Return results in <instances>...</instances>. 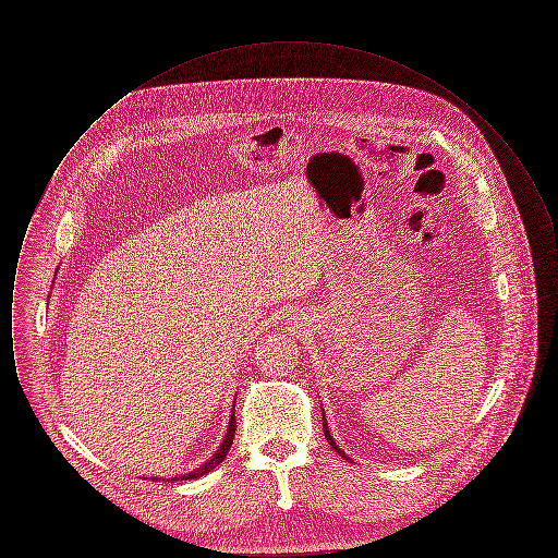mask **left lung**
I'll list each match as a JSON object with an SVG mask.
<instances>
[{
	"label": "left lung",
	"mask_w": 558,
	"mask_h": 558,
	"mask_svg": "<svg viewBox=\"0 0 558 558\" xmlns=\"http://www.w3.org/2000/svg\"><path fill=\"white\" fill-rule=\"evenodd\" d=\"M322 426H324V437H326V441H328V446H332L335 450L339 451L343 458H347L345 451L341 450L337 444H335V439H332V435H330V430H328V425H326V418H324V423H322ZM349 460V458H347Z\"/></svg>",
	"instance_id": "8db88e82"
}]
</instances>
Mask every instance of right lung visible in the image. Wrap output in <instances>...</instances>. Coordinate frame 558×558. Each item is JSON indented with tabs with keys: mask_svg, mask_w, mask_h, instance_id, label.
<instances>
[{
	"mask_svg": "<svg viewBox=\"0 0 558 558\" xmlns=\"http://www.w3.org/2000/svg\"><path fill=\"white\" fill-rule=\"evenodd\" d=\"M234 405H236V403H234ZM234 433H236V416H234V412H232V416H230V425H228V433H226V439L221 441L219 450L213 453L211 460H207L205 464H201L196 471H192V473H187V475H182V477L167 478V481H178V478L187 481V478H198L203 477V475H207V473H211L215 466H219V464L226 460L228 451H230V448H232V441H234ZM162 481H165V478H162Z\"/></svg>",
	"mask_w": 558,
	"mask_h": 558,
	"instance_id": "right-lung-1",
	"label": "right lung"
}]
</instances>
